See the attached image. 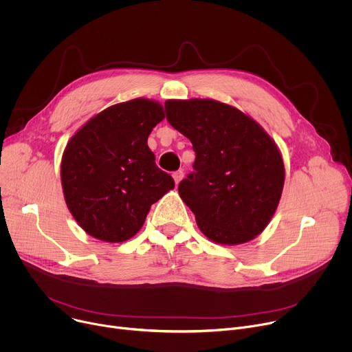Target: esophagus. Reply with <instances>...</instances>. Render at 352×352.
<instances>
[{
	"label": "esophagus",
	"mask_w": 352,
	"mask_h": 352,
	"mask_svg": "<svg viewBox=\"0 0 352 352\" xmlns=\"http://www.w3.org/2000/svg\"><path fill=\"white\" fill-rule=\"evenodd\" d=\"M173 178H174V181H175V184L178 185L179 184V181L184 178V173L181 171V170H178V171H175V173H173Z\"/></svg>",
	"instance_id": "1"
}]
</instances>
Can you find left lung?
<instances>
[{
  "label": "left lung",
  "mask_w": 352,
  "mask_h": 352,
  "mask_svg": "<svg viewBox=\"0 0 352 352\" xmlns=\"http://www.w3.org/2000/svg\"><path fill=\"white\" fill-rule=\"evenodd\" d=\"M164 107L196 155L178 192L200 231L224 245L254 239L272 220L284 186L274 140L256 121L212 98L167 100Z\"/></svg>",
  "instance_id": "1"
}]
</instances>
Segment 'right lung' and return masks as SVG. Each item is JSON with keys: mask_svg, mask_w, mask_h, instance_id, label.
<instances>
[{"mask_svg": "<svg viewBox=\"0 0 352 352\" xmlns=\"http://www.w3.org/2000/svg\"><path fill=\"white\" fill-rule=\"evenodd\" d=\"M163 120L160 103L133 98L98 113L68 142L63 190L69 212L89 235L106 242L132 238L150 206L175 186L147 146Z\"/></svg>", "mask_w": 352, "mask_h": 352, "instance_id": "add662e5", "label": "right lung"}]
</instances>
